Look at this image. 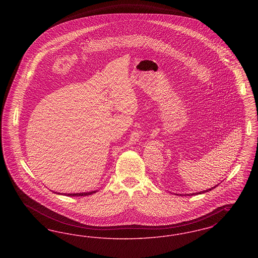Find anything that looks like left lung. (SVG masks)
Here are the masks:
<instances>
[{
    "mask_svg": "<svg viewBox=\"0 0 258 258\" xmlns=\"http://www.w3.org/2000/svg\"><path fill=\"white\" fill-rule=\"evenodd\" d=\"M218 185V184H217ZM216 185V186H217ZM216 186H214V187H212V188H209V189H206V190H203V191H200V192H197V194H191V195H186V196H194V195H201V194H204V192H207L209 190H212L213 188H215Z\"/></svg>",
    "mask_w": 258,
    "mask_h": 258,
    "instance_id": "left-lung-1",
    "label": "left lung"
}]
</instances>
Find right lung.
I'll return each instance as SVG.
<instances>
[{"instance_id": "obj_1", "label": "right lung", "mask_w": 258, "mask_h": 258, "mask_svg": "<svg viewBox=\"0 0 258 258\" xmlns=\"http://www.w3.org/2000/svg\"><path fill=\"white\" fill-rule=\"evenodd\" d=\"M97 190H93V191H89V192H80V194H64V196H68V197H86V196H91L93 194H96ZM57 194V192H55ZM60 195V194H58Z\"/></svg>"}]
</instances>
